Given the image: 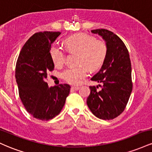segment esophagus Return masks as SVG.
I'll return each instance as SVG.
<instances>
[{
    "mask_svg": "<svg viewBox=\"0 0 152 152\" xmlns=\"http://www.w3.org/2000/svg\"><path fill=\"white\" fill-rule=\"evenodd\" d=\"M79 87L78 86H72L71 87V90H74V91H78V89H79Z\"/></svg>",
    "mask_w": 152,
    "mask_h": 152,
    "instance_id": "esophagus-1",
    "label": "esophagus"
}]
</instances>
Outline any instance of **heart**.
<instances>
[{
	"instance_id": "heart-1",
	"label": "heart",
	"mask_w": 152,
	"mask_h": 152,
	"mask_svg": "<svg viewBox=\"0 0 152 152\" xmlns=\"http://www.w3.org/2000/svg\"><path fill=\"white\" fill-rule=\"evenodd\" d=\"M64 44L69 52L78 53V64L76 67H71L63 73V78L72 85H78L88 75V66L96 70L102 65L105 60L107 47L102 41L96 40L94 36L86 34L72 35L66 38ZM50 57L54 65L61 67L65 64V52L57 46L50 50Z\"/></svg>"
}]
</instances>
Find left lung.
Listing matches in <instances>:
<instances>
[{"label":"left lung","instance_id":"8db88e82","mask_svg":"<svg viewBox=\"0 0 152 152\" xmlns=\"http://www.w3.org/2000/svg\"><path fill=\"white\" fill-rule=\"evenodd\" d=\"M91 32L102 36L107 53L101 69L91 78L103 83L102 88L99 91L98 86H89L87 105L97 118L113 119L123 112L132 91L129 53L121 38L111 31L102 28Z\"/></svg>","mask_w":152,"mask_h":152}]
</instances>
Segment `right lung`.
<instances>
[{
    "instance_id": "obj_1",
    "label": "right lung",
    "mask_w": 152,
    "mask_h": 152,
    "mask_svg": "<svg viewBox=\"0 0 152 152\" xmlns=\"http://www.w3.org/2000/svg\"><path fill=\"white\" fill-rule=\"evenodd\" d=\"M60 34L44 31L33 35L23 46L15 66L20 100L28 112L42 121L61 112L70 92L69 84L48 87L46 82L47 73L54 69L50 47Z\"/></svg>"
}]
</instances>
